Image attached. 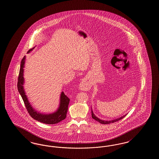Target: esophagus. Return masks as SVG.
Returning <instances> with one entry per match:
<instances>
[{"mask_svg":"<svg viewBox=\"0 0 159 159\" xmlns=\"http://www.w3.org/2000/svg\"><path fill=\"white\" fill-rule=\"evenodd\" d=\"M92 84L89 81H88L86 79H84L80 84V89L82 91H89L91 89Z\"/></svg>","mask_w":159,"mask_h":159,"instance_id":"obj_1","label":"esophagus"}]
</instances>
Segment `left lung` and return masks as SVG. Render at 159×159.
Returning <instances> with one entry per match:
<instances>
[{"instance_id":"8db88e82","label":"left lung","mask_w":159,"mask_h":159,"mask_svg":"<svg viewBox=\"0 0 159 159\" xmlns=\"http://www.w3.org/2000/svg\"><path fill=\"white\" fill-rule=\"evenodd\" d=\"M91 111H92V117L93 118L94 120H95L96 121L99 122V123H101V124H110V123H115V122H116V121H118V120H121L122 118H124V117L125 116H126V115H127V114H126V115H125V116H123V117H120V118L115 119V120H111V121H104V120H100L99 118H98L97 117H96L95 116V114L93 113V111H92V110H91Z\"/></svg>"}]
</instances>
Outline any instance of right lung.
<instances>
[{
  "mask_svg": "<svg viewBox=\"0 0 159 159\" xmlns=\"http://www.w3.org/2000/svg\"><path fill=\"white\" fill-rule=\"evenodd\" d=\"M34 48L28 50V53L31 52ZM25 56L23 57L20 65V72L18 75V82H17V88L21 96L22 99L24 104L25 106L26 109L27 110L28 113L31 116V117L35 119L36 121H39L41 123L47 124H55L60 122L61 121L64 120L66 117L67 112L68 111V106L70 99L67 96L64 94L63 92H61L60 95V106L57 110L53 113L49 114H43L39 113L35 109L32 108L31 105L30 103L28 100L27 97L25 95V91L24 90L23 84H24V77H23V72H24V67L25 63Z\"/></svg>",
  "mask_w": 159,
  "mask_h": 159,
  "instance_id": "obj_1",
  "label": "right lung"
}]
</instances>
